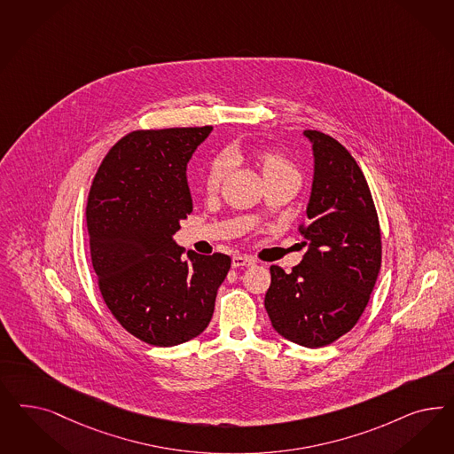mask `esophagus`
Listing matches in <instances>:
<instances>
[{
    "mask_svg": "<svg viewBox=\"0 0 454 454\" xmlns=\"http://www.w3.org/2000/svg\"><path fill=\"white\" fill-rule=\"evenodd\" d=\"M255 261L249 255H234L232 257V267H250Z\"/></svg>",
    "mask_w": 454,
    "mask_h": 454,
    "instance_id": "1",
    "label": "esophagus"
}]
</instances>
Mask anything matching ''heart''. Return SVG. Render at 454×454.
Instances as JSON below:
<instances>
[{
    "instance_id": "1",
    "label": "heart",
    "mask_w": 454,
    "mask_h": 454,
    "mask_svg": "<svg viewBox=\"0 0 454 454\" xmlns=\"http://www.w3.org/2000/svg\"><path fill=\"white\" fill-rule=\"evenodd\" d=\"M229 155L232 159H250V160L255 161L261 167L265 180L272 178V176H284V174L297 176V170L294 168L293 163L287 160L286 157H282L278 152L232 146L229 150ZM227 168H229L227 155L214 157L210 163H208V167H207V172H205V191L208 192V193L219 191L220 184H222L223 176L227 174Z\"/></svg>"
}]
</instances>
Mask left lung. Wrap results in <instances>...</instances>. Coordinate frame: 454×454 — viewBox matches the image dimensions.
I'll return each mask as SVG.
<instances>
[{"label":"left lung","mask_w":454,"mask_h":454,"mask_svg":"<svg viewBox=\"0 0 454 454\" xmlns=\"http://www.w3.org/2000/svg\"><path fill=\"white\" fill-rule=\"evenodd\" d=\"M314 176L302 255L291 274L270 265L263 306L272 327L304 348L349 333L364 312L380 269V220L364 174L333 137L306 130Z\"/></svg>","instance_id":"obj_1"}]
</instances>
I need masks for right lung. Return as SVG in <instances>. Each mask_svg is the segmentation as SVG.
Wrapping results in <instances>:
<instances>
[{
    "label": "right lung",
    "mask_w": 454,
    "mask_h": 454,
    "mask_svg": "<svg viewBox=\"0 0 454 454\" xmlns=\"http://www.w3.org/2000/svg\"><path fill=\"white\" fill-rule=\"evenodd\" d=\"M212 132H133L112 146L88 193L90 252L105 304L130 334L170 348L202 334L231 269L225 254L187 257L174 235L191 214L187 163Z\"/></svg>",
    "instance_id": "add662e5"
}]
</instances>
